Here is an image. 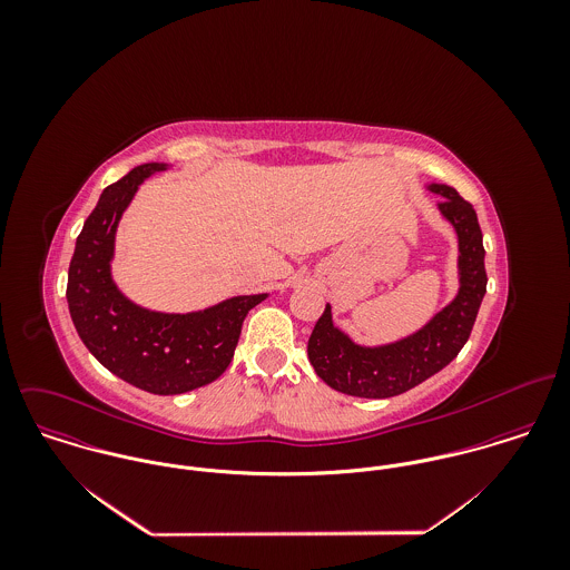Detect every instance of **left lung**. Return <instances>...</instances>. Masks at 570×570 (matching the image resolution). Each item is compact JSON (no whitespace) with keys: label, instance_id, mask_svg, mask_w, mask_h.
<instances>
[{"label":"left lung","instance_id":"1","mask_svg":"<svg viewBox=\"0 0 570 570\" xmlns=\"http://www.w3.org/2000/svg\"><path fill=\"white\" fill-rule=\"evenodd\" d=\"M443 197L439 213L459 239V292L419 331L380 346L353 342L333 325L331 305L312 331L307 355L318 377L337 393L386 400L402 395L445 368L465 346L488 292L485 247L476 210L448 184H428Z\"/></svg>","mask_w":570,"mask_h":570}]
</instances>
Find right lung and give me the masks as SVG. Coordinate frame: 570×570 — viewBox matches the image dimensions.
Masks as SVG:
<instances>
[{
	"label": "right lung",
	"instance_id": "right-lung-1",
	"mask_svg": "<svg viewBox=\"0 0 570 570\" xmlns=\"http://www.w3.org/2000/svg\"><path fill=\"white\" fill-rule=\"evenodd\" d=\"M168 164L136 166L107 186L82 224L68 272V307L89 353L127 384L179 395L215 382L230 364L245 316L267 294L233 296L190 314L151 312L129 301L111 276L116 230L138 186Z\"/></svg>",
	"mask_w": 570,
	"mask_h": 570
}]
</instances>
